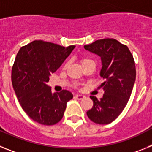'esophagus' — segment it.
Returning <instances> with one entry per match:
<instances>
[{"mask_svg": "<svg viewBox=\"0 0 152 152\" xmlns=\"http://www.w3.org/2000/svg\"><path fill=\"white\" fill-rule=\"evenodd\" d=\"M84 97H85V96H84V95H80V94H77L75 96V99H77V100H82V99H84Z\"/></svg>", "mask_w": 152, "mask_h": 152, "instance_id": "obj_1", "label": "esophagus"}]
</instances>
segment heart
I'll list each match as a JSON object with an SVG mask.
<instances>
[{
	"label": "heart",
	"instance_id": "obj_1",
	"mask_svg": "<svg viewBox=\"0 0 152 152\" xmlns=\"http://www.w3.org/2000/svg\"><path fill=\"white\" fill-rule=\"evenodd\" d=\"M91 61V60L88 59V58H84V59L81 60V64H84V63H85V62H87V61Z\"/></svg>",
	"mask_w": 152,
	"mask_h": 152
}]
</instances>
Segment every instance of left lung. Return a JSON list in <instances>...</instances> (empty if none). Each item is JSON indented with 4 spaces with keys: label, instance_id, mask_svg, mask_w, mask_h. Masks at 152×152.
<instances>
[{
    "label": "left lung",
    "instance_id": "8db88e82",
    "mask_svg": "<svg viewBox=\"0 0 152 152\" xmlns=\"http://www.w3.org/2000/svg\"><path fill=\"white\" fill-rule=\"evenodd\" d=\"M84 47L100 57V75L104 80L100 85L104 94L100 100L90 96L94 105L87 115L94 123L109 124L119 116L131 95L136 77L133 56L128 47L114 39L96 40Z\"/></svg>",
    "mask_w": 152,
    "mask_h": 152
}]
</instances>
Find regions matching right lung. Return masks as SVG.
<instances>
[{"instance_id":"right-lung-1","label":"right lung","mask_w":152,"mask_h":152,"mask_svg":"<svg viewBox=\"0 0 152 152\" xmlns=\"http://www.w3.org/2000/svg\"><path fill=\"white\" fill-rule=\"evenodd\" d=\"M75 48L36 40L19 50L12 68V84L23 110L34 121L52 126L62 119L73 94L66 90L52 93L47 83Z\"/></svg>"}]
</instances>
